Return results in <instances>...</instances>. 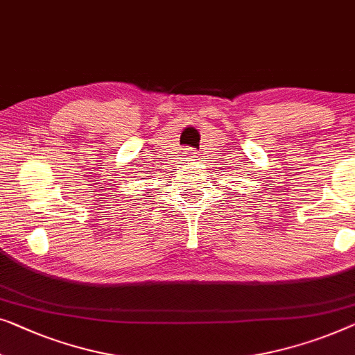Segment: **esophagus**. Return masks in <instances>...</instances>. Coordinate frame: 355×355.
I'll use <instances>...</instances> for the list:
<instances>
[{
  "mask_svg": "<svg viewBox=\"0 0 355 355\" xmlns=\"http://www.w3.org/2000/svg\"><path fill=\"white\" fill-rule=\"evenodd\" d=\"M184 157H197L195 155V152L192 150V148H184Z\"/></svg>",
  "mask_w": 355,
  "mask_h": 355,
  "instance_id": "1",
  "label": "esophagus"
}]
</instances>
